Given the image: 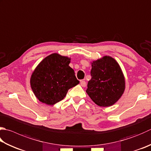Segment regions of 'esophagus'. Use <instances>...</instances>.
Returning <instances> with one entry per match:
<instances>
[{
  "label": "esophagus",
  "mask_w": 151,
  "mask_h": 151,
  "mask_svg": "<svg viewBox=\"0 0 151 151\" xmlns=\"http://www.w3.org/2000/svg\"><path fill=\"white\" fill-rule=\"evenodd\" d=\"M80 84L82 87H85L86 86V82H85L84 80H81L80 81Z\"/></svg>",
  "instance_id": "34e87169"
}]
</instances>
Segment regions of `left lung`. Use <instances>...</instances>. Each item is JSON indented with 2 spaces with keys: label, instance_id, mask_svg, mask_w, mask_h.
Instances as JSON below:
<instances>
[{
  "label": "left lung",
  "instance_id": "8db88e82",
  "mask_svg": "<svg viewBox=\"0 0 151 151\" xmlns=\"http://www.w3.org/2000/svg\"><path fill=\"white\" fill-rule=\"evenodd\" d=\"M91 79L86 93L99 106H112L117 102L126 88L125 77L120 65L110 56L91 62Z\"/></svg>",
  "mask_w": 151,
  "mask_h": 151
}]
</instances>
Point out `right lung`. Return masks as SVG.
Wrapping results in <instances>:
<instances>
[{"label":"right lung","instance_id":"obj_1","mask_svg":"<svg viewBox=\"0 0 151 151\" xmlns=\"http://www.w3.org/2000/svg\"><path fill=\"white\" fill-rule=\"evenodd\" d=\"M71 58L53 53L39 63L32 73L30 85L38 100L53 105L66 96L70 88L79 83L69 64Z\"/></svg>","mask_w":151,"mask_h":151}]
</instances>
